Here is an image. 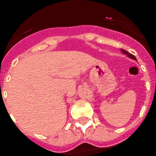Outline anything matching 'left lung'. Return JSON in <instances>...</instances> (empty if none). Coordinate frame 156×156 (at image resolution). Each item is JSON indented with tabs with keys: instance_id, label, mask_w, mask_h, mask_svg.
Instances as JSON below:
<instances>
[{
	"instance_id": "8db88e82",
	"label": "left lung",
	"mask_w": 156,
	"mask_h": 156,
	"mask_svg": "<svg viewBox=\"0 0 156 156\" xmlns=\"http://www.w3.org/2000/svg\"><path fill=\"white\" fill-rule=\"evenodd\" d=\"M121 50H122L123 53H124V54H126L127 55L129 56V58H133V59L136 60V57H135V56L133 55H132V54L129 53V52H128V51H125V50H124V49H121Z\"/></svg>"
}]
</instances>
